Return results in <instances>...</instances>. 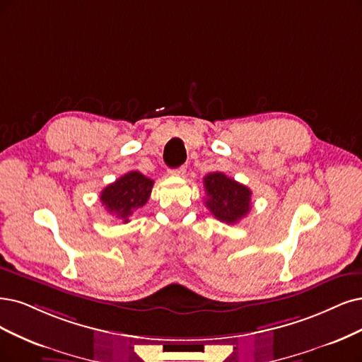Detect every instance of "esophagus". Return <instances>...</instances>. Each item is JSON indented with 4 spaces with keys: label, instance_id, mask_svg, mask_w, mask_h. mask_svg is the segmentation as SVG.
Instances as JSON below:
<instances>
[{
    "label": "esophagus",
    "instance_id": "34e87169",
    "mask_svg": "<svg viewBox=\"0 0 362 362\" xmlns=\"http://www.w3.org/2000/svg\"><path fill=\"white\" fill-rule=\"evenodd\" d=\"M185 167H179V168H173V170H168V173L171 174V176H179V177H182L183 174H185Z\"/></svg>",
    "mask_w": 362,
    "mask_h": 362
}]
</instances>
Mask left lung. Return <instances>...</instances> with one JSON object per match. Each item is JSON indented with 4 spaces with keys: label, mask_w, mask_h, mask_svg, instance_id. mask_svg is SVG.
I'll return each mask as SVG.
<instances>
[{
    "label": "left lung",
    "mask_w": 362,
    "mask_h": 362,
    "mask_svg": "<svg viewBox=\"0 0 362 362\" xmlns=\"http://www.w3.org/2000/svg\"><path fill=\"white\" fill-rule=\"evenodd\" d=\"M204 188L206 206L221 222L235 223L250 211L252 191L223 173H209L204 177Z\"/></svg>",
    "instance_id": "left-lung-1"
}]
</instances>
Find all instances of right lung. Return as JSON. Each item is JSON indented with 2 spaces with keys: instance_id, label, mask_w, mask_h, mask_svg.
Wrapping results in <instances>:
<instances>
[{
  "instance_id": "add662e5",
  "label": "right lung",
  "mask_w": 362,
  "mask_h": 362,
  "mask_svg": "<svg viewBox=\"0 0 362 362\" xmlns=\"http://www.w3.org/2000/svg\"><path fill=\"white\" fill-rule=\"evenodd\" d=\"M152 188V179L146 177L139 171H129L116 182L107 185L100 199L110 215L127 223L132 213L147 203Z\"/></svg>"
}]
</instances>
